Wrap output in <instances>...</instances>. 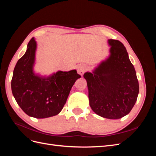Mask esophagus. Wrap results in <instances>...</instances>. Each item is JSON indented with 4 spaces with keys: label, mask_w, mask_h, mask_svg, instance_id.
<instances>
[{
    "label": "esophagus",
    "mask_w": 156,
    "mask_h": 156,
    "mask_svg": "<svg viewBox=\"0 0 156 156\" xmlns=\"http://www.w3.org/2000/svg\"><path fill=\"white\" fill-rule=\"evenodd\" d=\"M77 73L80 75H83L87 70V66L85 64H79L77 66Z\"/></svg>",
    "instance_id": "obj_1"
}]
</instances>
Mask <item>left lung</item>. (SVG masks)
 I'll use <instances>...</instances> for the list:
<instances>
[{"instance_id":"obj_1","label":"left lung","mask_w":156,"mask_h":156,"mask_svg":"<svg viewBox=\"0 0 156 156\" xmlns=\"http://www.w3.org/2000/svg\"><path fill=\"white\" fill-rule=\"evenodd\" d=\"M110 55L92 72H86L89 103L103 118L119 119L133 107L139 91L135 69L123 44L108 40Z\"/></svg>"}]
</instances>
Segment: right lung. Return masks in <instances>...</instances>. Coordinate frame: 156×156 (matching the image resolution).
<instances>
[{"instance_id": "right-lung-1", "label": "right lung", "mask_w": 156, "mask_h": 156, "mask_svg": "<svg viewBox=\"0 0 156 156\" xmlns=\"http://www.w3.org/2000/svg\"><path fill=\"white\" fill-rule=\"evenodd\" d=\"M37 43L34 37L27 45L25 55L13 70L11 87L17 104L27 115L45 119L62 111L71 88L81 75L73 69L58 71L48 77L34 72Z\"/></svg>"}]
</instances>
